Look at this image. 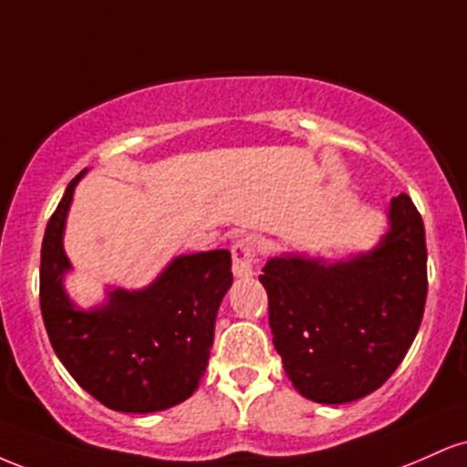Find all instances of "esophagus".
<instances>
[{
  "label": "esophagus",
  "instance_id": "esophagus-1",
  "mask_svg": "<svg viewBox=\"0 0 467 467\" xmlns=\"http://www.w3.org/2000/svg\"><path fill=\"white\" fill-rule=\"evenodd\" d=\"M256 239L244 237L233 245V275L237 278H248L254 275Z\"/></svg>",
  "mask_w": 467,
  "mask_h": 467
}]
</instances>
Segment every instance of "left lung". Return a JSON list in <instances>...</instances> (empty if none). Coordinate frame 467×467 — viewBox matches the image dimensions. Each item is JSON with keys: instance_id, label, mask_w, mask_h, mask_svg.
<instances>
[{"instance_id": "obj_1", "label": "left lung", "mask_w": 467, "mask_h": 467, "mask_svg": "<svg viewBox=\"0 0 467 467\" xmlns=\"http://www.w3.org/2000/svg\"><path fill=\"white\" fill-rule=\"evenodd\" d=\"M371 250L342 259L283 252L259 281L270 301L275 349L303 398L347 404L393 375L415 340L426 305V233L406 192Z\"/></svg>"}]
</instances>
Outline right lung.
I'll return each instance as SVG.
<instances>
[{
    "mask_svg": "<svg viewBox=\"0 0 467 467\" xmlns=\"http://www.w3.org/2000/svg\"><path fill=\"white\" fill-rule=\"evenodd\" d=\"M67 184L41 245L39 301L52 349L69 375L107 409L166 410L195 393L211 358L219 305L233 285L228 250L180 254L142 289L107 287L85 309L69 298L63 234L74 191Z\"/></svg>",
    "mask_w": 467,
    "mask_h": 467,
    "instance_id": "add662e5",
    "label": "right lung"
}]
</instances>
